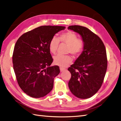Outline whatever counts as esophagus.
Returning <instances> with one entry per match:
<instances>
[{
    "label": "esophagus",
    "instance_id": "1",
    "mask_svg": "<svg viewBox=\"0 0 121 121\" xmlns=\"http://www.w3.org/2000/svg\"><path fill=\"white\" fill-rule=\"evenodd\" d=\"M60 71L61 72H64V71H65V69L63 68H61V67H60Z\"/></svg>",
    "mask_w": 121,
    "mask_h": 121
}]
</instances>
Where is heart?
Here are the masks:
<instances>
[{
    "mask_svg": "<svg viewBox=\"0 0 121 121\" xmlns=\"http://www.w3.org/2000/svg\"><path fill=\"white\" fill-rule=\"evenodd\" d=\"M60 42L64 43L68 45V52L73 56H77L82 52L84 49V43L81 38H78L75 32L68 31L61 34L58 38L53 37L50 40L49 49L51 53L56 54ZM73 60L69 56H62L58 54L54 57V64L61 67H65L70 64Z\"/></svg>",
    "mask_w": 121,
    "mask_h": 121,
    "instance_id": "heart-1",
    "label": "heart"
}]
</instances>
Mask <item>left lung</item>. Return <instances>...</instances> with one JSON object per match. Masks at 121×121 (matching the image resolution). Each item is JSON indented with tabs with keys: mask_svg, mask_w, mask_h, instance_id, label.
Instances as JSON below:
<instances>
[{
	"mask_svg": "<svg viewBox=\"0 0 121 121\" xmlns=\"http://www.w3.org/2000/svg\"><path fill=\"white\" fill-rule=\"evenodd\" d=\"M68 29L79 33L84 43L83 52L68 69L71 74L69 87L78 98H88L104 82L108 67L105 47L101 39L87 28L74 25Z\"/></svg>",
	"mask_w": 121,
	"mask_h": 121,
	"instance_id": "8db88e82",
	"label": "left lung"
}]
</instances>
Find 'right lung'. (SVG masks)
<instances>
[{"label": "right lung", "instance_id": "add662e5", "mask_svg": "<svg viewBox=\"0 0 121 121\" xmlns=\"http://www.w3.org/2000/svg\"><path fill=\"white\" fill-rule=\"evenodd\" d=\"M65 27L42 26L25 33L14 47L13 63L19 86L28 95L44 96L52 90L54 78L60 72L57 65L50 67L53 58L49 43Z\"/></svg>", "mask_w": 121, "mask_h": 121}]
</instances>
